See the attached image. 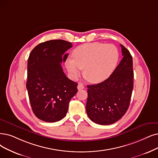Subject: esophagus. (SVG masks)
I'll return each instance as SVG.
<instances>
[{
	"mask_svg": "<svg viewBox=\"0 0 158 158\" xmlns=\"http://www.w3.org/2000/svg\"><path fill=\"white\" fill-rule=\"evenodd\" d=\"M77 88L78 90H81V89H84V85L82 84H78V86H77Z\"/></svg>",
	"mask_w": 158,
	"mask_h": 158,
	"instance_id": "1",
	"label": "esophagus"
}]
</instances>
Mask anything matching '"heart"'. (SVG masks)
I'll list each match as a JSON object with an SVG mask.
<instances>
[{"label": "heart", "mask_w": 158, "mask_h": 158, "mask_svg": "<svg viewBox=\"0 0 158 158\" xmlns=\"http://www.w3.org/2000/svg\"><path fill=\"white\" fill-rule=\"evenodd\" d=\"M72 58L65 61V67L73 78H77L84 69V77L91 83H100L108 79L115 71L119 54L111 44L93 42L76 47Z\"/></svg>", "instance_id": "1"}]
</instances>
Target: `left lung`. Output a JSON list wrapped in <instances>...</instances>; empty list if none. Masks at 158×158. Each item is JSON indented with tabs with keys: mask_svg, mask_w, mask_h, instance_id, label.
<instances>
[{
	"mask_svg": "<svg viewBox=\"0 0 158 158\" xmlns=\"http://www.w3.org/2000/svg\"><path fill=\"white\" fill-rule=\"evenodd\" d=\"M121 47L123 59L110 77L102 82L87 86V114L98 124L115 123L130 106L134 87L133 60L128 50Z\"/></svg>",
	"mask_w": 158,
	"mask_h": 158,
	"instance_id": "1",
	"label": "left lung"
}]
</instances>
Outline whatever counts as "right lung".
I'll list each match as a JSON object with an SVG mask.
<instances>
[{"label":"right lung","mask_w":158,"mask_h":158,"mask_svg":"<svg viewBox=\"0 0 158 158\" xmlns=\"http://www.w3.org/2000/svg\"><path fill=\"white\" fill-rule=\"evenodd\" d=\"M72 43L62 40L37 45L28 60L27 89L31 109L41 121L54 123L64 118L78 84L69 80L61 65Z\"/></svg>","instance_id":"add662e5"}]
</instances>
